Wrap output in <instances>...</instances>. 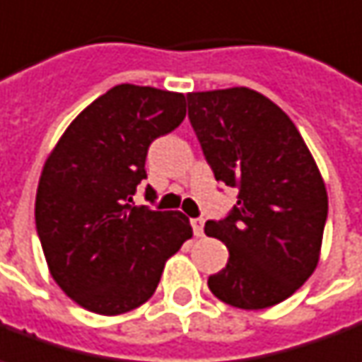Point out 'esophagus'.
<instances>
[{
  "instance_id": "obj_1",
  "label": "esophagus",
  "mask_w": 362,
  "mask_h": 362,
  "mask_svg": "<svg viewBox=\"0 0 362 362\" xmlns=\"http://www.w3.org/2000/svg\"><path fill=\"white\" fill-rule=\"evenodd\" d=\"M192 223V230H194V235H204V220L202 218H194V220H190Z\"/></svg>"
}]
</instances>
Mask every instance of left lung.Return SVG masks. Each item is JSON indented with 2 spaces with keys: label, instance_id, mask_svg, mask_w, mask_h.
<instances>
[{
  "label": "left lung",
  "instance_id": "8db88e82",
  "mask_svg": "<svg viewBox=\"0 0 362 362\" xmlns=\"http://www.w3.org/2000/svg\"><path fill=\"white\" fill-rule=\"evenodd\" d=\"M188 117L216 180L240 190L228 218L204 226L230 252L208 287L238 309L281 303L321 255L327 188L315 158L291 119L253 88L190 93Z\"/></svg>",
  "mask_w": 362,
  "mask_h": 362
}]
</instances>
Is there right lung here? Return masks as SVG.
Returning a JSON list of instances; mask_svg holds the SVG:
<instances>
[{
	"mask_svg": "<svg viewBox=\"0 0 362 362\" xmlns=\"http://www.w3.org/2000/svg\"><path fill=\"white\" fill-rule=\"evenodd\" d=\"M184 117L182 93L117 85L78 112L47 156L37 233L51 277L87 311L120 315L146 303L168 257L192 238L182 212L132 206L150 142Z\"/></svg>",
	"mask_w": 362,
	"mask_h": 362,
	"instance_id": "1",
	"label": "right lung"
}]
</instances>
